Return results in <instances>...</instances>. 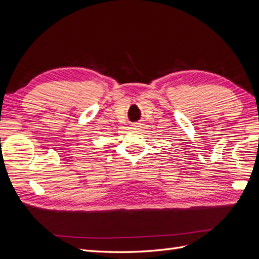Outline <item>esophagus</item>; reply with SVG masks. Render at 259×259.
Returning <instances> with one entry per match:
<instances>
[{
    "label": "esophagus",
    "instance_id": "esophagus-1",
    "mask_svg": "<svg viewBox=\"0 0 259 259\" xmlns=\"http://www.w3.org/2000/svg\"><path fill=\"white\" fill-rule=\"evenodd\" d=\"M139 125H140L139 123H134V124H133V125H132V126L135 128V127H138V126H139Z\"/></svg>",
    "mask_w": 259,
    "mask_h": 259
}]
</instances>
